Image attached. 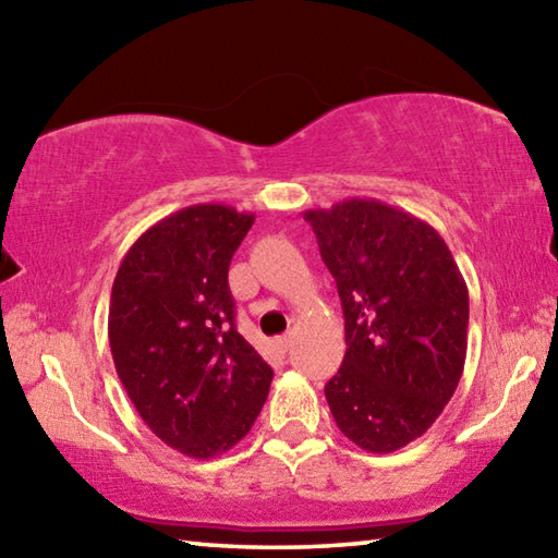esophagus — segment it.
Listing matches in <instances>:
<instances>
[{
  "label": "esophagus",
  "mask_w": 558,
  "mask_h": 558,
  "mask_svg": "<svg viewBox=\"0 0 558 558\" xmlns=\"http://www.w3.org/2000/svg\"><path fill=\"white\" fill-rule=\"evenodd\" d=\"M276 347H278V352L286 354L288 349L292 347V337H290V335H286V337H278V339H276Z\"/></svg>",
  "instance_id": "obj_1"
}]
</instances>
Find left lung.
I'll list each match as a JSON object with an SVG mask.
<instances>
[{
  "label": "left lung",
  "mask_w": 558,
  "mask_h": 558,
  "mask_svg": "<svg viewBox=\"0 0 558 558\" xmlns=\"http://www.w3.org/2000/svg\"><path fill=\"white\" fill-rule=\"evenodd\" d=\"M319 256L344 310V362L327 381L335 423L366 452L421 438L456 393L470 298L430 223L376 199L310 209Z\"/></svg>",
  "instance_id": "1"
}]
</instances>
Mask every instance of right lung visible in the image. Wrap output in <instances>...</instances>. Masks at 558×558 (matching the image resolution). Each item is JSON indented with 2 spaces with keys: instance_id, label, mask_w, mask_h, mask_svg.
I'll return each mask as SVG.
<instances>
[{
  "instance_id": "1",
  "label": "right lung",
  "mask_w": 558,
  "mask_h": 558,
  "mask_svg": "<svg viewBox=\"0 0 558 558\" xmlns=\"http://www.w3.org/2000/svg\"><path fill=\"white\" fill-rule=\"evenodd\" d=\"M256 221L223 204L165 216L122 258L110 292L116 372L169 448L209 460L256 423L272 369L233 325L229 266Z\"/></svg>"
}]
</instances>
